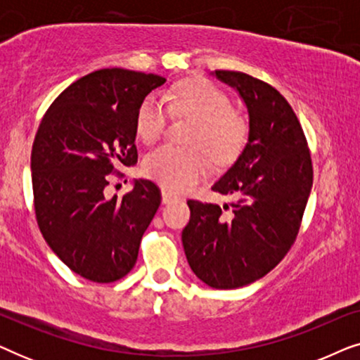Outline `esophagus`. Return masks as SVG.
<instances>
[{
	"label": "esophagus",
	"instance_id": "esophagus-1",
	"mask_svg": "<svg viewBox=\"0 0 360 360\" xmlns=\"http://www.w3.org/2000/svg\"><path fill=\"white\" fill-rule=\"evenodd\" d=\"M176 196L174 193H170L169 190H162V203L164 205H169L172 201H175Z\"/></svg>",
	"mask_w": 360,
	"mask_h": 360
}]
</instances>
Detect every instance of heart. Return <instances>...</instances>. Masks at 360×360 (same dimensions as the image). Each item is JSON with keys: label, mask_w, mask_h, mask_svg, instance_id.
<instances>
[{"label": "heart", "mask_w": 360, "mask_h": 360, "mask_svg": "<svg viewBox=\"0 0 360 360\" xmlns=\"http://www.w3.org/2000/svg\"><path fill=\"white\" fill-rule=\"evenodd\" d=\"M169 111L195 120L188 144L201 147L216 164H231L248 141V121L233 110L226 93L206 78H188L172 86L164 98L147 96L136 115V132L146 144L164 136ZM196 147L164 146L144 160V174L172 191H188L203 181L211 164Z\"/></svg>", "instance_id": "heart-1"}]
</instances>
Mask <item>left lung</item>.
I'll return each mask as SVG.
<instances>
[{"instance_id":"obj_1","label":"left lung","mask_w":360,"mask_h":360,"mask_svg":"<svg viewBox=\"0 0 360 360\" xmlns=\"http://www.w3.org/2000/svg\"><path fill=\"white\" fill-rule=\"evenodd\" d=\"M214 75L236 88L248 106L249 139L213 185L231 205L186 201L190 221L181 243L201 282L231 290L262 278L287 255L302 226L313 165L297 115L272 85L243 72ZM223 209L231 210L228 217Z\"/></svg>"}]
</instances>
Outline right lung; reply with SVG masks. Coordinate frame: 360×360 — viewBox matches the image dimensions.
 Masks as SVG:
<instances>
[{
	"instance_id": "obj_1",
	"label": "right lung",
	"mask_w": 360,
	"mask_h": 360,
	"mask_svg": "<svg viewBox=\"0 0 360 360\" xmlns=\"http://www.w3.org/2000/svg\"><path fill=\"white\" fill-rule=\"evenodd\" d=\"M164 82L124 68L88 73L53 100L34 137L39 229L58 259L91 282L111 283L131 272L160 205L150 180H136L122 198H106L105 188L116 167L137 162V110Z\"/></svg>"
}]
</instances>
